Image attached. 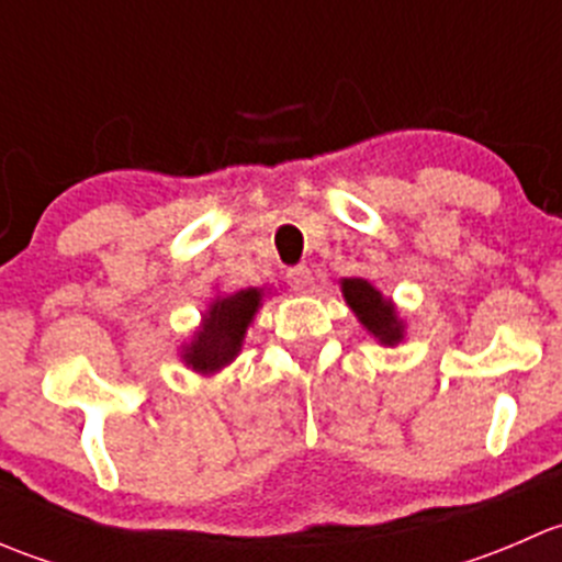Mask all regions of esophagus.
Segmentation results:
<instances>
[{
    "label": "esophagus",
    "mask_w": 562,
    "mask_h": 562,
    "mask_svg": "<svg viewBox=\"0 0 562 562\" xmlns=\"http://www.w3.org/2000/svg\"><path fill=\"white\" fill-rule=\"evenodd\" d=\"M288 282H291V288L296 293H310V288H313V271L307 266H296V269L288 271Z\"/></svg>",
    "instance_id": "esophagus-1"
}]
</instances>
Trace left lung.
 <instances>
[{
	"mask_svg": "<svg viewBox=\"0 0 562 562\" xmlns=\"http://www.w3.org/2000/svg\"><path fill=\"white\" fill-rule=\"evenodd\" d=\"M339 288H342V299L350 313L356 315V321L367 328V334L375 342H381L383 348L405 342V317L400 315V310L389 296H383V291H378L364 277H345Z\"/></svg>",
	"mask_w": 562,
	"mask_h": 562,
	"instance_id": "1",
	"label": "left lung"
}]
</instances>
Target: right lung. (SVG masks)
Instances as JSON below:
<instances>
[{
    "instance_id": "right-lung-1",
    "label": "right lung",
    "mask_w": 562,
    "mask_h": 562,
    "mask_svg": "<svg viewBox=\"0 0 562 562\" xmlns=\"http://www.w3.org/2000/svg\"><path fill=\"white\" fill-rule=\"evenodd\" d=\"M269 288H245L236 293H217L203 310L195 331L181 342L179 359L187 370L203 378L217 375L245 348L247 328L263 307Z\"/></svg>"
}]
</instances>
